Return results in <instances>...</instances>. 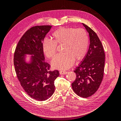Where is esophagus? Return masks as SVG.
<instances>
[{"label": "esophagus", "instance_id": "34e87169", "mask_svg": "<svg viewBox=\"0 0 121 121\" xmlns=\"http://www.w3.org/2000/svg\"><path fill=\"white\" fill-rule=\"evenodd\" d=\"M68 73V72L67 71H60V75H65V74H67Z\"/></svg>", "mask_w": 121, "mask_h": 121}]
</instances>
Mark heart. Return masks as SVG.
Returning <instances> with one entry per match:
<instances>
[{"mask_svg": "<svg viewBox=\"0 0 121 121\" xmlns=\"http://www.w3.org/2000/svg\"><path fill=\"white\" fill-rule=\"evenodd\" d=\"M53 40L45 39L42 43V49L46 56L52 58L56 53V44H63V52L55 57L52 65L56 69L65 70L70 68L76 60L85 56L88 47V36L83 29L61 27L52 34Z\"/></svg>", "mask_w": 121, "mask_h": 121, "instance_id": "1", "label": "heart"}]
</instances>
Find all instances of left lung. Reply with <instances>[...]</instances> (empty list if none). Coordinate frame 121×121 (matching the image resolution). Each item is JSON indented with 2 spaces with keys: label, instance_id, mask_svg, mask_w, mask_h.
Listing matches in <instances>:
<instances>
[{
  "label": "left lung",
  "instance_id": "1",
  "mask_svg": "<svg viewBox=\"0 0 121 121\" xmlns=\"http://www.w3.org/2000/svg\"><path fill=\"white\" fill-rule=\"evenodd\" d=\"M89 33L90 45L83 60L74 70L76 78L72 84L73 90L78 96L88 97L96 92L104 77L105 54L96 33L82 23Z\"/></svg>",
  "mask_w": 121,
  "mask_h": 121
}]
</instances>
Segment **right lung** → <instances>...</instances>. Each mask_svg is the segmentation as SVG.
I'll list each match as a JSON object with an SVG mask.
<instances>
[{
	"label": "right lung",
	"instance_id": "obj_1",
	"mask_svg": "<svg viewBox=\"0 0 121 121\" xmlns=\"http://www.w3.org/2000/svg\"><path fill=\"white\" fill-rule=\"evenodd\" d=\"M52 28L44 25L29 29L18 42L14 54V69L22 87L31 97L38 101L52 96L54 81L60 75L58 70L49 71L50 65L45 61L42 49L44 39Z\"/></svg>",
	"mask_w": 121,
	"mask_h": 121
}]
</instances>
